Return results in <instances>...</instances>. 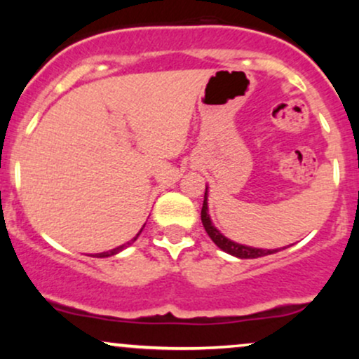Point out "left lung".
I'll use <instances>...</instances> for the list:
<instances>
[{
	"label": "left lung",
	"instance_id": "left-lung-1",
	"mask_svg": "<svg viewBox=\"0 0 359 359\" xmlns=\"http://www.w3.org/2000/svg\"><path fill=\"white\" fill-rule=\"evenodd\" d=\"M201 219H203L204 229L208 231L209 238H211V240L216 243V245L219 246L222 251L233 255V257H238V258H259V257H266V255H271V253H275V251H278V250L250 248V246L238 245V243H234L231 240H228V238L222 236V234L217 231L216 228H214L211 219H209V214H208V189H205V192H204V203H203V211H201Z\"/></svg>",
	"mask_w": 359,
	"mask_h": 359
}]
</instances>
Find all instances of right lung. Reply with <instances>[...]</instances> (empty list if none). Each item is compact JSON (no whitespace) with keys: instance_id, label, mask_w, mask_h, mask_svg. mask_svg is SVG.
<instances>
[{"instance_id":"right-lung-1","label":"right lung","mask_w":359,"mask_h":359,"mask_svg":"<svg viewBox=\"0 0 359 359\" xmlns=\"http://www.w3.org/2000/svg\"><path fill=\"white\" fill-rule=\"evenodd\" d=\"M143 228H145V226H143ZM142 228V229H143ZM140 233H142V231H140ZM140 233L137 234V236H135L133 238V240H131V241H135V240H137V238L140 236ZM128 245H130V243H128ZM123 248H125V246H118V248H114V250H111V251H106V253H100V255H96V257L97 258H104V257H111V255H116L118 253V251H121Z\"/></svg>"}]
</instances>
